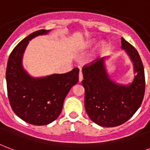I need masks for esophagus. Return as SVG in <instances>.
<instances>
[{
  "mask_svg": "<svg viewBox=\"0 0 150 150\" xmlns=\"http://www.w3.org/2000/svg\"><path fill=\"white\" fill-rule=\"evenodd\" d=\"M83 79V73H82V71H79V82H82V80Z\"/></svg>",
  "mask_w": 150,
  "mask_h": 150,
  "instance_id": "esophagus-1",
  "label": "esophagus"
}]
</instances>
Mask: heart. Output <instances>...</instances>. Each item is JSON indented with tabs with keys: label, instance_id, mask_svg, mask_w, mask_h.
<instances>
[{
	"label": "heart",
	"instance_id": "obj_1",
	"mask_svg": "<svg viewBox=\"0 0 150 150\" xmlns=\"http://www.w3.org/2000/svg\"><path fill=\"white\" fill-rule=\"evenodd\" d=\"M95 44H96V40H89L85 42V44H83V48H91V47H94ZM101 47L102 49H104L106 47V45L104 43L101 44Z\"/></svg>",
	"mask_w": 150,
	"mask_h": 150
}]
</instances>
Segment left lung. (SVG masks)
Returning a JSON list of instances; mask_svg holds the SVG:
<instances>
[{
  "mask_svg": "<svg viewBox=\"0 0 150 150\" xmlns=\"http://www.w3.org/2000/svg\"><path fill=\"white\" fill-rule=\"evenodd\" d=\"M122 49L134 65V80L127 85L117 84L110 79L105 58L83 68L85 109L95 123L104 127L120 126L135 114L145 95L144 67L137 51L122 37Z\"/></svg>",
  "mask_w": 150,
  "mask_h": 150,
  "instance_id": "left-lung-1",
  "label": "left lung"
}]
</instances>
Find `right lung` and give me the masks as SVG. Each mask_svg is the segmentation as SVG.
Masks as SVG:
<instances>
[{"label":"right lung","instance_id":"1","mask_svg":"<svg viewBox=\"0 0 150 150\" xmlns=\"http://www.w3.org/2000/svg\"><path fill=\"white\" fill-rule=\"evenodd\" d=\"M51 30L34 32L22 40L9 55L6 67L8 97L12 109L24 122L35 126L52 122L59 116L67 95L79 82V70L34 78L23 67V55L29 41Z\"/></svg>","mask_w":150,"mask_h":150}]
</instances>
